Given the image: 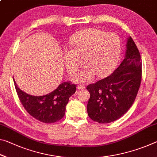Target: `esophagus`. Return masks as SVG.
<instances>
[{
  "mask_svg": "<svg viewBox=\"0 0 157 157\" xmlns=\"http://www.w3.org/2000/svg\"><path fill=\"white\" fill-rule=\"evenodd\" d=\"M84 88H85V86L84 85H78L77 86V89H78V90H81V89H84Z\"/></svg>",
  "mask_w": 157,
  "mask_h": 157,
  "instance_id": "obj_1",
  "label": "esophagus"
}]
</instances>
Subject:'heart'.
<instances>
[{
	"label": "heart",
	"mask_w": 157,
	"mask_h": 157,
	"mask_svg": "<svg viewBox=\"0 0 157 157\" xmlns=\"http://www.w3.org/2000/svg\"><path fill=\"white\" fill-rule=\"evenodd\" d=\"M121 42L114 33L89 28L79 31L71 39V48L64 49L67 71L74 76L82 65L86 67L75 77L77 82H87L94 75L103 78L110 74L119 61Z\"/></svg>",
	"instance_id": "1"
}]
</instances>
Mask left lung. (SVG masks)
<instances>
[{"label": "left lung", "mask_w": 157, "mask_h": 157, "mask_svg": "<svg viewBox=\"0 0 157 157\" xmlns=\"http://www.w3.org/2000/svg\"><path fill=\"white\" fill-rule=\"evenodd\" d=\"M141 78L140 52L129 36L125 56L118 68L108 78L86 87L90 93L86 107L89 117L101 124L110 123L120 118L133 105Z\"/></svg>", "instance_id": "1"}]
</instances>
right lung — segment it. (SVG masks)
I'll return each mask as SVG.
<instances>
[{
	"label": "right lung",
	"instance_id": "1",
	"mask_svg": "<svg viewBox=\"0 0 157 157\" xmlns=\"http://www.w3.org/2000/svg\"><path fill=\"white\" fill-rule=\"evenodd\" d=\"M14 86L22 105L35 119L43 123H54L65 115L66 106L69 98L76 90L75 84L69 82H62L55 90L44 96H32Z\"/></svg>",
	"mask_w": 157,
	"mask_h": 157
}]
</instances>
